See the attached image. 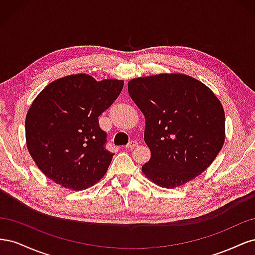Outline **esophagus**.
Masks as SVG:
<instances>
[{"instance_id": "1", "label": "esophagus", "mask_w": 255, "mask_h": 255, "mask_svg": "<svg viewBox=\"0 0 255 255\" xmlns=\"http://www.w3.org/2000/svg\"><path fill=\"white\" fill-rule=\"evenodd\" d=\"M138 145V142L136 141V140H130L128 144H127V148L128 149H134L135 148V146H137Z\"/></svg>"}]
</instances>
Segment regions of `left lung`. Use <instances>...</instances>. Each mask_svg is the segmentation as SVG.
<instances>
[{"mask_svg":"<svg viewBox=\"0 0 255 255\" xmlns=\"http://www.w3.org/2000/svg\"><path fill=\"white\" fill-rule=\"evenodd\" d=\"M128 90L145 118V176L173 188L213 163L225 142V112L210 88L188 75L158 74L129 81Z\"/></svg>","mask_w":255,"mask_h":255,"instance_id":"1","label":"left lung"}]
</instances>
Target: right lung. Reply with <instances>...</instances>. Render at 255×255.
<instances>
[{
	"instance_id": "1",
	"label": "right lung",
	"mask_w": 255,
	"mask_h": 255,
	"mask_svg": "<svg viewBox=\"0 0 255 255\" xmlns=\"http://www.w3.org/2000/svg\"><path fill=\"white\" fill-rule=\"evenodd\" d=\"M123 81L97 82L87 74L52 82L30 105L26 144L38 168L69 189L88 188L105 174L114 153L99 116L116 101Z\"/></svg>"
}]
</instances>
